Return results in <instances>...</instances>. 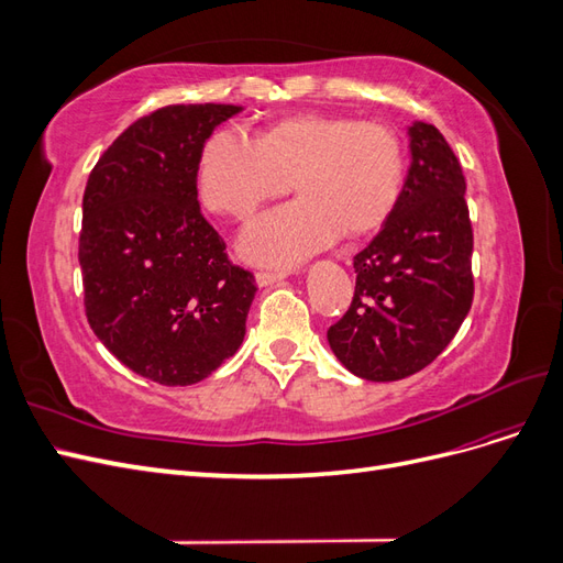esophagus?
I'll list each match as a JSON object with an SVG mask.
<instances>
[{
  "instance_id": "34e87169",
  "label": "esophagus",
  "mask_w": 563,
  "mask_h": 563,
  "mask_svg": "<svg viewBox=\"0 0 563 563\" xmlns=\"http://www.w3.org/2000/svg\"><path fill=\"white\" fill-rule=\"evenodd\" d=\"M288 275H291V269H261L258 275H255V284L269 286V284H277V282L286 279Z\"/></svg>"
}]
</instances>
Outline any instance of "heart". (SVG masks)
I'll use <instances>...</instances> for the list:
<instances>
[{"instance_id":"heart-1","label":"heart","mask_w":563,"mask_h":563,"mask_svg":"<svg viewBox=\"0 0 563 563\" xmlns=\"http://www.w3.org/2000/svg\"><path fill=\"white\" fill-rule=\"evenodd\" d=\"M406 152L399 135L343 114L298 112L255 133V141L220 129L203 143L197 190L203 207L236 220L291 190L294 203L246 228L249 261L291 265L340 234L360 240L395 211L404 190Z\"/></svg>"}]
</instances>
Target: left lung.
Wrapping results in <instances>:
<instances>
[{"instance_id":"1","label":"left lung","mask_w":563,"mask_h":563,"mask_svg":"<svg viewBox=\"0 0 563 563\" xmlns=\"http://www.w3.org/2000/svg\"><path fill=\"white\" fill-rule=\"evenodd\" d=\"M408 139L401 197L354 255L352 305L327 333L338 362L373 383L401 380L432 364L474 298L463 168L437 126L413 122Z\"/></svg>"}]
</instances>
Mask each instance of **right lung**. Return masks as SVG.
<instances>
[{"instance_id":"1","label":"right lung","mask_w":563,"mask_h":563,"mask_svg":"<svg viewBox=\"0 0 563 563\" xmlns=\"http://www.w3.org/2000/svg\"><path fill=\"white\" fill-rule=\"evenodd\" d=\"M240 106H166L100 155L81 201L79 265L93 333L159 385H192L240 350L255 277L201 216L197 162Z\"/></svg>"}]
</instances>
